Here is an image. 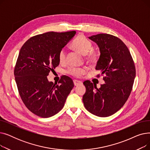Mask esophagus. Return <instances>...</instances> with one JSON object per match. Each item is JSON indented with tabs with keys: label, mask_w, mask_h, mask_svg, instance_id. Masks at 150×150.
<instances>
[{
	"label": "esophagus",
	"mask_w": 150,
	"mask_h": 150,
	"mask_svg": "<svg viewBox=\"0 0 150 150\" xmlns=\"http://www.w3.org/2000/svg\"><path fill=\"white\" fill-rule=\"evenodd\" d=\"M74 85L75 86H79L80 84H82V83L81 81H77V80H74Z\"/></svg>",
	"instance_id": "esophagus-1"
}]
</instances>
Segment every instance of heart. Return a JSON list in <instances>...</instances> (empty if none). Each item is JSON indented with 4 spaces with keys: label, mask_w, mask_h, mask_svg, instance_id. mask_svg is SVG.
<instances>
[{
    "label": "heart",
    "mask_w": 150,
    "mask_h": 150,
    "mask_svg": "<svg viewBox=\"0 0 150 150\" xmlns=\"http://www.w3.org/2000/svg\"><path fill=\"white\" fill-rule=\"evenodd\" d=\"M71 46L73 49L83 54H86L85 58L90 63L96 62L98 58V52L92 50V43L88 38L83 35L78 36L72 42ZM66 58V51L64 49H61L58 54V59L60 62H64ZM86 68L70 67L66 72L70 75L75 77H80L87 72Z\"/></svg>",
    "instance_id": "b5f03b06"
}]
</instances>
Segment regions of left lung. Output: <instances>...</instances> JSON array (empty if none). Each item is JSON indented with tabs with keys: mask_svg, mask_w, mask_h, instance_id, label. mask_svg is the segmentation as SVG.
<instances>
[{
	"mask_svg": "<svg viewBox=\"0 0 150 150\" xmlns=\"http://www.w3.org/2000/svg\"><path fill=\"white\" fill-rule=\"evenodd\" d=\"M97 44L100 56L96 69L105 81L100 88L90 81L83 83L86 92L83 97L85 108L91 114L106 117L117 112L129 98L136 76L131 54L124 42L115 36L101 33L89 37Z\"/></svg>",
	"mask_w": 150,
	"mask_h": 150,
	"instance_id": "obj_1",
	"label": "left lung"
}]
</instances>
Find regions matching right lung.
<instances>
[{
	"label": "right lung",
	"instance_id": "1",
	"mask_svg": "<svg viewBox=\"0 0 150 150\" xmlns=\"http://www.w3.org/2000/svg\"><path fill=\"white\" fill-rule=\"evenodd\" d=\"M75 31H50L30 38L20 50L14 75L20 97L34 114L48 118L59 112L74 87L72 80L62 76L57 83L47 76L59 64L58 54Z\"/></svg>",
	"mask_w": 150,
	"mask_h": 150
}]
</instances>
